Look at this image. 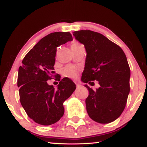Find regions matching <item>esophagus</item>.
<instances>
[{"mask_svg":"<svg viewBox=\"0 0 147 147\" xmlns=\"http://www.w3.org/2000/svg\"><path fill=\"white\" fill-rule=\"evenodd\" d=\"M75 84H76V88H80V84H78V83H77V82H75Z\"/></svg>","mask_w":147,"mask_h":147,"instance_id":"esophagus-1","label":"esophagus"}]
</instances>
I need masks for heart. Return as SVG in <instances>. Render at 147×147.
Listing matches in <instances>:
<instances>
[{
	"label": "heart",
	"instance_id": "b5f03b06",
	"mask_svg": "<svg viewBox=\"0 0 147 147\" xmlns=\"http://www.w3.org/2000/svg\"><path fill=\"white\" fill-rule=\"evenodd\" d=\"M81 45L79 43L73 42L72 43L71 47H77ZM63 74L65 77L70 78H76L78 74V69L77 67L73 65H69L63 69Z\"/></svg>",
	"mask_w": 147,
	"mask_h": 147
}]
</instances>
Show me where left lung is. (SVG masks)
Instances as JSON below:
<instances>
[{
    "label": "left lung",
    "instance_id": "obj_1",
    "mask_svg": "<svg viewBox=\"0 0 147 147\" xmlns=\"http://www.w3.org/2000/svg\"><path fill=\"white\" fill-rule=\"evenodd\" d=\"M73 36L84 45L86 51L84 70L81 80L100 87L95 90L87 84L86 99L89 117L100 123H109L123 111L130 91V68L125 53L119 45L104 35L91 30L73 32Z\"/></svg>",
    "mask_w": 147,
    "mask_h": 147
}]
</instances>
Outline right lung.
<instances>
[{
    "label": "right lung",
    "instance_id": "right-lung-1",
    "mask_svg": "<svg viewBox=\"0 0 147 147\" xmlns=\"http://www.w3.org/2000/svg\"><path fill=\"white\" fill-rule=\"evenodd\" d=\"M73 39L69 32L48 34L26 54L19 67L20 100L28 117L37 123L50 125L57 122L64 114L63 102L75 90V84L68 78L61 80L57 76V89L47 82L55 74L57 47Z\"/></svg>",
    "mask_w": 147,
    "mask_h": 147
}]
</instances>
